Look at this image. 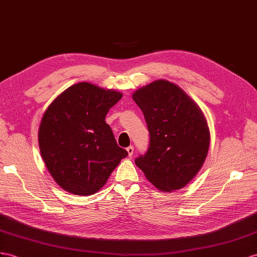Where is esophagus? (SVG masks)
<instances>
[{"instance_id": "1", "label": "esophagus", "mask_w": 257, "mask_h": 257, "mask_svg": "<svg viewBox=\"0 0 257 257\" xmlns=\"http://www.w3.org/2000/svg\"><path fill=\"white\" fill-rule=\"evenodd\" d=\"M127 152H128V155H129V157H131L134 155V147H128L127 148Z\"/></svg>"}]
</instances>
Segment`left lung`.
Segmentation results:
<instances>
[{
	"instance_id": "obj_1",
	"label": "left lung",
	"mask_w": 257,
	"mask_h": 257,
	"mask_svg": "<svg viewBox=\"0 0 257 257\" xmlns=\"http://www.w3.org/2000/svg\"><path fill=\"white\" fill-rule=\"evenodd\" d=\"M133 98L150 133L148 152L136 159V165L161 191L183 188L208 153L210 135L202 109L179 85L164 79L138 89Z\"/></svg>"
}]
</instances>
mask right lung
Wrapping results in <instances>:
<instances>
[{
  "label": "right lung",
  "instance_id": "1",
  "mask_svg": "<svg viewBox=\"0 0 257 257\" xmlns=\"http://www.w3.org/2000/svg\"><path fill=\"white\" fill-rule=\"evenodd\" d=\"M121 97L118 91L79 82L44 111L39 148L52 178L65 191L82 196L96 193L128 155L105 121Z\"/></svg>",
  "mask_w": 257,
  "mask_h": 257
}]
</instances>
